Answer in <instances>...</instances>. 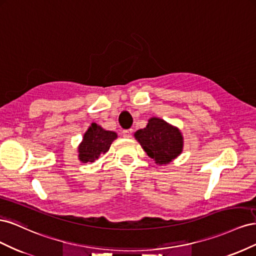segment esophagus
I'll return each mask as SVG.
<instances>
[{
	"mask_svg": "<svg viewBox=\"0 0 256 256\" xmlns=\"http://www.w3.org/2000/svg\"><path fill=\"white\" fill-rule=\"evenodd\" d=\"M122 136L124 138H131V136H132V129H125L122 131Z\"/></svg>",
	"mask_w": 256,
	"mask_h": 256,
	"instance_id": "obj_1",
	"label": "esophagus"
}]
</instances>
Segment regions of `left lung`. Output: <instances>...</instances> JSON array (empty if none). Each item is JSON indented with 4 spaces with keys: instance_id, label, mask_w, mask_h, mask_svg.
I'll return each mask as SVG.
<instances>
[{
    "instance_id": "obj_1",
    "label": "left lung",
    "mask_w": 256,
    "mask_h": 256,
    "mask_svg": "<svg viewBox=\"0 0 256 256\" xmlns=\"http://www.w3.org/2000/svg\"><path fill=\"white\" fill-rule=\"evenodd\" d=\"M134 136L148 157L159 164H168L182 150L180 130L157 118H150L147 126L138 130Z\"/></svg>"
}]
</instances>
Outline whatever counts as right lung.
I'll list each match as a JSON object with an SVG mask.
<instances>
[{"mask_svg": "<svg viewBox=\"0 0 256 256\" xmlns=\"http://www.w3.org/2000/svg\"><path fill=\"white\" fill-rule=\"evenodd\" d=\"M116 138L118 134L113 131H106L97 124H92L79 146V159L84 164L94 162L100 154L109 150L110 145Z\"/></svg>", "mask_w": 256, "mask_h": 256, "instance_id": "obj_1", "label": "right lung"}]
</instances>
